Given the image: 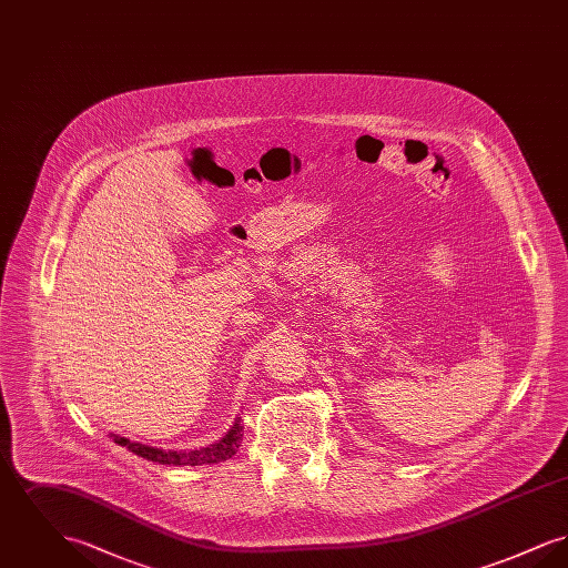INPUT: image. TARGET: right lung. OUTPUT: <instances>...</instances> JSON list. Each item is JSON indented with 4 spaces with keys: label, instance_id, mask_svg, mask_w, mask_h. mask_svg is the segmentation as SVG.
Wrapping results in <instances>:
<instances>
[{
    "label": "right lung",
    "instance_id": "obj_1",
    "mask_svg": "<svg viewBox=\"0 0 568 568\" xmlns=\"http://www.w3.org/2000/svg\"><path fill=\"white\" fill-rule=\"evenodd\" d=\"M243 419L236 417V422L232 424V428L221 440H216L209 447L191 449V452H170V449L165 452V449L149 447L142 443H132L130 438L116 436V434H112V440L121 447H128L132 454L149 459V462H160V464H170V466H202V464H216V462L232 458L243 443Z\"/></svg>",
    "mask_w": 568,
    "mask_h": 568
}]
</instances>
